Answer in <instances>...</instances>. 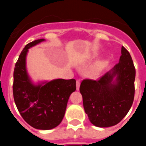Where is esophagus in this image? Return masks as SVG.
Segmentation results:
<instances>
[{"label": "esophagus", "instance_id": "1", "mask_svg": "<svg viewBox=\"0 0 146 146\" xmlns=\"http://www.w3.org/2000/svg\"><path fill=\"white\" fill-rule=\"evenodd\" d=\"M80 86V82L79 80H77L76 82V88H77V91H79Z\"/></svg>", "mask_w": 146, "mask_h": 146}]
</instances>
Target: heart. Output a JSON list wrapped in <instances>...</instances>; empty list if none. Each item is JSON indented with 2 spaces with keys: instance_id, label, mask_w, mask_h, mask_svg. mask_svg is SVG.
Returning <instances> with one entry per match:
<instances>
[{
  "instance_id": "b5f03b06",
  "label": "heart",
  "mask_w": 146,
  "mask_h": 146,
  "mask_svg": "<svg viewBox=\"0 0 146 146\" xmlns=\"http://www.w3.org/2000/svg\"><path fill=\"white\" fill-rule=\"evenodd\" d=\"M104 64H103L102 62H99L98 64H96V65L94 66V67L91 69V74L93 76H97L99 74V73L100 72V71L102 69V68L104 67Z\"/></svg>"
}]
</instances>
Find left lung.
<instances>
[{"instance_id":"1","label":"left lung","mask_w":146,"mask_h":146,"mask_svg":"<svg viewBox=\"0 0 146 146\" xmlns=\"http://www.w3.org/2000/svg\"><path fill=\"white\" fill-rule=\"evenodd\" d=\"M135 69L129 52L121 47L119 63L99 80H84L80 91L89 121L97 127L118 123L128 113L135 96Z\"/></svg>"}]
</instances>
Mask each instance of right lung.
<instances>
[{
    "instance_id": "add662e5",
    "label": "right lung",
    "mask_w": 146,
    "mask_h": 146,
    "mask_svg": "<svg viewBox=\"0 0 146 146\" xmlns=\"http://www.w3.org/2000/svg\"><path fill=\"white\" fill-rule=\"evenodd\" d=\"M44 41V38L35 40L20 53L14 71L13 94L23 119L33 128L49 130L58 126L64 118L69 96L76 91V80L33 82L27 71V55L30 48Z\"/></svg>"
}]
</instances>
